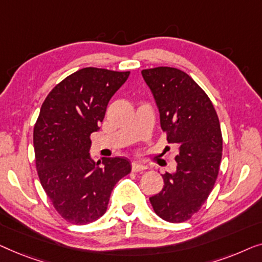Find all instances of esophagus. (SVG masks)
<instances>
[{"mask_svg": "<svg viewBox=\"0 0 262 262\" xmlns=\"http://www.w3.org/2000/svg\"><path fill=\"white\" fill-rule=\"evenodd\" d=\"M147 167L146 166H143V165H141V164H139V163H133L132 164V169H133V172H142V171H145Z\"/></svg>", "mask_w": 262, "mask_h": 262, "instance_id": "esophagus-1", "label": "esophagus"}]
</instances>
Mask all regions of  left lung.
Here are the masks:
<instances>
[{
    "label": "left lung",
    "mask_w": 262,
    "mask_h": 262,
    "mask_svg": "<svg viewBox=\"0 0 262 262\" xmlns=\"http://www.w3.org/2000/svg\"><path fill=\"white\" fill-rule=\"evenodd\" d=\"M160 113L167 142L178 148L174 173L149 198L154 212L171 223L190 220L208 200L222 159L219 116L205 91L182 70L159 66L141 71Z\"/></svg>",
    "instance_id": "1"
}]
</instances>
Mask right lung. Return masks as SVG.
Returning a JSON list of instances; mask_svg holds the SVG:
<instances>
[{
  "mask_svg": "<svg viewBox=\"0 0 262 262\" xmlns=\"http://www.w3.org/2000/svg\"><path fill=\"white\" fill-rule=\"evenodd\" d=\"M129 73L80 69L58 83L40 109L33 132L36 171L54 209L72 224L104 215L114 186L130 173L126 158H104L101 167L89 153L91 134Z\"/></svg>",
  "mask_w": 262,
  "mask_h": 262,
  "instance_id": "add662e5",
  "label": "right lung"
}]
</instances>
